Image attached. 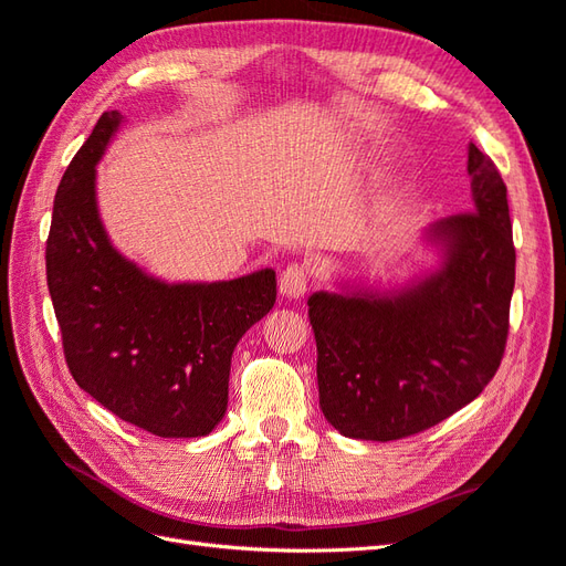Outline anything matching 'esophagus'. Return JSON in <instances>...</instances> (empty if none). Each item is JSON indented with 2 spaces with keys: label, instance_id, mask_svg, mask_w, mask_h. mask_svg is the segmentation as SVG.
<instances>
[{
  "label": "esophagus",
  "instance_id": "1",
  "mask_svg": "<svg viewBox=\"0 0 566 566\" xmlns=\"http://www.w3.org/2000/svg\"><path fill=\"white\" fill-rule=\"evenodd\" d=\"M310 269L304 264L295 262V264H287L285 271L281 273V281H279V290L281 295L285 297H302L306 293V287H310Z\"/></svg>",
  "mask_w": 566,
  "mask_h": 566
}]
</instances>
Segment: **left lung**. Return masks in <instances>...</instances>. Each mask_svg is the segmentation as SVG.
<instances>
[{
  "label": "left lung",
  "instance_id": "left-lung-1",
  "mask_svg": "<svg viewBox=\"0 0 566 566\" xmlns=\"http://www.w3.org/2000/svg\"><path fill=\"white\" fill-rule=\"evenodd\" d=\"M472 212L427 229L441 266L397 293H314L318 401L339 434L394 441L474 401L501 366L515 287L507 188L468 148Z\"/></svg>",
  "mask_w": 566,
  "mask_h": 566
}]
</instances>
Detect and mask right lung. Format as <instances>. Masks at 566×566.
Listing matches in <instances>:
<instances>
[{"label": "right lung", "mask_w": 566, "mask_h": 566, "mask_svg": "<svg viewBox=\"0 0 566 566\" xmlns=\"http://www.w3.org/2000/svg\"><path fill=\"white\" fill-rule=\"evenodd\" d=\"M123 115L108 111L67 165L46 238V285L75 382L163 439L210 434L227 413L233 349L276 302V271L165 283L119 254L96 208V163Z\"/></svg>", "instance_id": "obj_1"}]
</instances>
